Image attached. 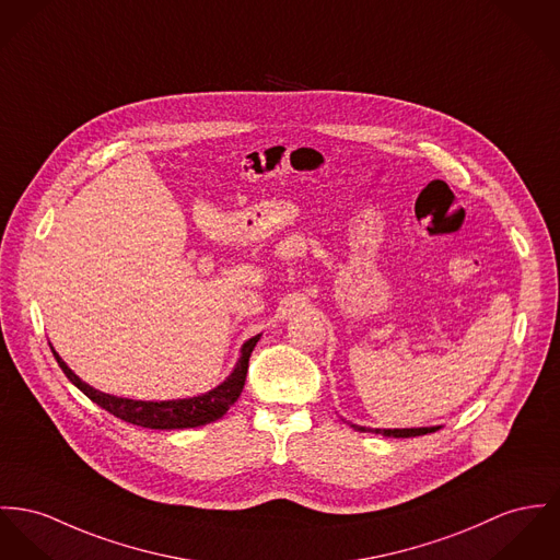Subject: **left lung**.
Instances as JSON below:
<instances>
[{
	"mask_svg": "<svg viewBox=\"0 0 560 560\" xmlns=\"http://www.w3.org/2000/svg\"><path fill=\"white\" fill-rule=\"evenodd\" d=\"M355 431H371V429H364V427H353ZM439 431V427H431V429H375L373 432L377 434H384V436H420V434H429V432Z\"/></svg>",
	"mask_w": 560,
	"mask_h": 560,
	"instance_id": "obj_1",
	"label": "left lung"
}]
</instances>
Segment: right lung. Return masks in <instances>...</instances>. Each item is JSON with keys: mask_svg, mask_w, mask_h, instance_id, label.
Wrapping results in <instances>:
<instances>
[{"mask_svg": "<svg viewBox=\"0 0 560 560\" xmlns=\"http://www.w3.org/2000/svg\"><path fill=\"white\" fill-rule=\"evenodd\" d=\"M258 341L259 335L243 345L241 360H238L234 373L221 386H217L215 389H211L202 396L180 398V400H160V402L131 400V398H119V396L97 392V389L86 386L85 382H81L68 369V364L57 355V351H52V355H55L57 364L61 366V371L66 373V377L93 402H97L102 409H106L108 413L126 420L129 424H136V427L155 429V431H173V429H196V427L211 424L236 402V398L241 396L243 386H245V380H247L249 355Z\"/></svg>", "mask_w": 560, "mask_h": 560, "instance_id": "right-lung-1", "label": "right lung"}]
</instances>
